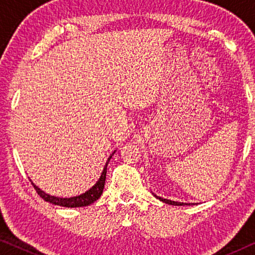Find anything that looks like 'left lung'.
Segmentation results:
<instances>
[{
    "label": "left lung",
    "instance_id": "left-lung-1",
    "mask_svg": "<svg viewBox=\"0 0 255 255\" xmlns=\"http://www.w3.org/2000/svg\"><path fill=\"white\" fill-rule=\"evenodd\" d=\"M154 196H155L156 198H159L160 201L165 202V203L170 204V205H190V204H188V203H179V202H174V201H170V200H166V198H161V197L156 196V195H154Z\"/></svg>",
    "mask_w": 255,
    "mask_h": 255
}]
</instances>
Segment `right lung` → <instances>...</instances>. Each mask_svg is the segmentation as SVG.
Listing matches in <instances>:
<instances>
[{
  "label": "right lung",
  "mask_w": 255,
  "mask_h": 255,
  "mask_svg": "<svg viewBox=\"0 0 255 255\" xmlns=\"http://www.w3.org/2000/svg\"><path fill=\"white\" fill-rule=\"evenodd\" d=\"M111 156L113 154L110 155L109 160H108L106 167H104L102 174H101V177L100 180L97 181L96 184L94 187L90 188L88 191H86L85 194L82 195H79V196H75V197H71V198H59V197H54V196H50V195L44 193L43 190H40L39 188L37 186H34L33 182L32 186L36 191L38 193V195L43 198L44 201L46 202H50L52 204H55V205H60V207H66V208H79V207H87V205L92 204L95 202L96 200H99L101 197V195L103 193V188H104V184H106V175H107V166L108 163H109Z\"/></svg>",
  "instance_id": "1"
}]
</instances>
